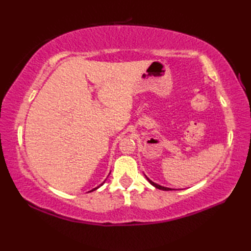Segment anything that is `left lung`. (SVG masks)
<instances>
[{"label":"left lung","mask_w":251,"mask_h":251,"mask_svg":"<svg viewBox=\"0 0 251 251\" xmlns=\"http://www.w3.org/2000/svg\"><path fill=\"white\" fill-rule=\"evenodd\" d=\"M146 177H147V176H146ZM147 179L149 180V182H150L152 185H154V186H155V188H157V189H159V190H164V191H170V190H173V189H169V188H165V186H162V185H159V184H157V183H154L153 181H151L148 177H147Z\"/></svg>","instance_id":"left-lung-1"}]
</instances>
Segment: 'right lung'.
<instances>
[{"label": "right lung", "instance_id": "obj_1", "mask_svg": "<svg viewBox=\"0 0 251 251\" xmlns=\"http://www.w3.org/2000/svg\"><path fill=\"white\" fill-rule=\"evenodd\" d=\"M102 184H103V183H102ZM102 184H100V185H102ZM100 185H99V186H100ZM99 186H98V188H99ZM98 188H96V189H94V190H97ZM94 190H92V191H94Z\"/></svg>", "mask_w": 251, "mask_h": 251}]
</instances>
